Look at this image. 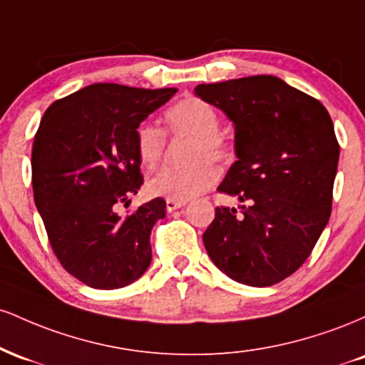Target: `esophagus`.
Returning <instances> with one entry per match:
<instances>
[{
    "label": "esophagus",
    "instance_id": "1",
    "mask_svg": "<svg viewBox=\"0 0 365 365\" xmlns=\"http://www.w3.org/2000/svg\"><path fill=\"white\" fill-rule=\"evenodd\" d=\"M187 204V200H175V199H166V211L173 212L177 209L183 207Z\"/></svg>",
    "mask_w": 365,
    "mask_h": 365
}]
</instances>
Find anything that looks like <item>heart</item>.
Returning a JSON list of instances; mask_svg holds the SVG:
<instances>
[{"instance_id":"heart-1","label":"heart","mask_w":365,"mask_h":365,"mask_svg":"<svg viewBox=\"0 0 365 365\" xmlns=\"http://www.w3.org/2000/svg\"><path fill=\"white\" fill-rule=\"evenodd\" d=\"M165 123L171 135L192 137L185 166H165L148 180L150 194L175 200L200 195L217 182V170L209 162L225 165L233 158L228 139L220 133V113L212 104L199 98H185L165 111ZM166 148L165 130L153 123H142L135 130V149L140 163L154 168Z\"/></svg>"}]
</instances>
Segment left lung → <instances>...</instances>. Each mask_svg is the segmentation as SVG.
<instances>
[{
  "label": "left lung",
  "mask_w": 365,
  "mask_h": 365,
  "mask_svg": "<svg viewBox=\"0 0 365 365\" xmlns=\"http://www.w3.org/2000/svg\"><path fill=\"white\" fill-rule=\"evenodd\" d=\"M195 94L235 123L233 163L217 192L242 206L216 207L202 240L226 276L271 287L295 273L328 225L340 144L326 108L273 75L200 83Z\"/></svg>",
  "instance_id": "left-lung-1"
}]
</instances>
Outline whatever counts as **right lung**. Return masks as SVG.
<instances>
[{"label":"right lung","instance_id":"add662e5","mask_svg":"<svg viewBox=\"0 0 365 365\" xmlns=\"http://www.w3.org/2000/svg\"><path fill=\"white\" fill-rule=\"evenodd\" d=\"M177 89L92 83L44 113L32 144L37 211L58 261L87 287H127L149 267L150 230L165 217V199L127 216L144 177L135 130Z\"/></svg>","mask_w":365,"mask_h":365}]
</instances>
